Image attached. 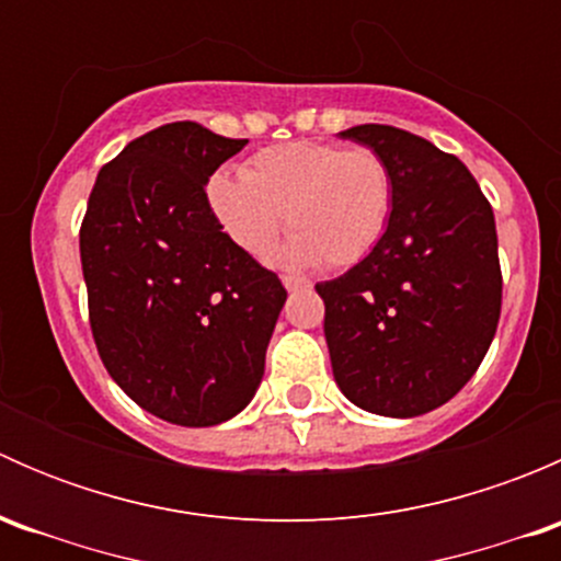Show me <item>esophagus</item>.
Returning a JSON list of instances; mask_svg holds the SVG:
<instances>
[{"label":"esophagus","instance_id":"34e87169","mask_svg":"<svg viewBox=\"0 0 561 561\" xmlns=\"http://www.w3.org/2000/svg\"><path fill=\"white\" fill-rule=\"evenodd\" d=\"M282 285H285L287 290H307L309 282H307V279H301V276L285 274V276H282Z\"/></svg>","mask_w":561,"mask_h":561}]
</instances>
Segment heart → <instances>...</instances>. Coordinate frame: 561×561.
I'll use <instances>...</instances> for the list:
<instances>
[{
    "instance_id": "b5f03b06",
    "label": "heart",
    "mask_w": 561,
    "mask_h": 561,
    "mask_svg": "<svg viewBox=\"0 0 561 561\" xmlns=\"http://www.w3.org/2000/svg\"><path fill=\"white\" fill-rule=\"evenodd\" d=\"M206 192L214 217L249 257L274 247L285 217L293 239L282 260L333 271L375 252L396 203L393 171L377 151L317 140L268 146L241 175L214 173Z\"/></svg>"
}]
</instances>
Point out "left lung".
Wrapping results in <instances>:
<instances>
[{"instance_id":"1","label":"left lung","mask_w":561,"mask_h":561,"mask_svg":"<svg viewBox=\"0 0 561 561\" xmlns=\"http://www.w3.org/2000/svg\"><path fill=\"white\" fill-rule=\"evenodd\" d=\"M342 138L393 171V217L366 260L320 282L333 377L360 410L415 417L478 371L502 309L491 203L461 160L421 135L358 124Z\"/></svg>"}]
</instances>
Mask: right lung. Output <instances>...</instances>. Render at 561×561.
Returning <instances> with one entry per match:
<instances>
[{"instance_id":"right-lung-1","label":"right lung","mask_w":561,"mask_h":561,"mask_svg":"<svg viewBox=\"0 0 561 561\" xmlns=\"http://www.w3.org/2000/svg\"><path fill=\"white\" fill-rule=\"evenodd\" d=\"M244 146L197 122L162 124L103 165L81 222L100 358L135 404L175 426L244 410L287 301L208 206V175Z\"/></svg>"}]
</instances>
